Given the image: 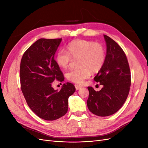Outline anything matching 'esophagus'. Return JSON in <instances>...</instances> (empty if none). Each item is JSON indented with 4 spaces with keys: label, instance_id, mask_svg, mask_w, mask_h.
<instances>
[{
    "label": "esophagus",
    "instance_id": "1",
    "mask_svg": "<svg viewBox=\"0 0 148 148\" xmlns=\"http://www.w3.org/2000/svg\"><path fill=\"white\" fill-rule=\"evenodd\" d=\"M75 88H76V90H78L79 89L82 88L81 86H79V85H77V84H75Z\"/></svg>",
    "mask_w": 148,
    "mask_h": 148
}]
</instances>
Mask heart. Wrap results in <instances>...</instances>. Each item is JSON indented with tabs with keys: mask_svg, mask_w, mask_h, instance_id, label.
Masks as SVG:
<instances>
[{
	"mask_svg": "<svg viewBox=\"0 0 148 148\" xmlns=\"http://www.w3.org/2000/svg\"><path fill=\"white\" fill-rule=\"evenodd\" d=\"M68 52L60 49L56 55L57 64L62 69H66L72 60L79 59V69L70 70L66 73L69 81L82 84L92 73H97L103 67L106 61V50L101 44L84 39H75L70 42Z\"/></svg>",
	"mask_w": 148,
	"mask_h": 148,
	"instance_id": "heart-1",
	"label": "heart"
}]
</instances>
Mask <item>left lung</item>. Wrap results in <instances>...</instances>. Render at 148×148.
<instances>
[{"mask_svg":"<svg viewBox=\"0 0 148 148\" xmlns=\"http://www.w3.org/2000/svg\"><path fill=\"white\" fill-rule=\"evenodd\" d=\"M107 46L106 61L95 81L103 88L96 91L89 86L87 106L94 114L107 117L115 114L123 105L130 91L131 73L123 49L112 39L104 35Z\"/></svg>","mask_w":148,"mask_h":148,"instance_id":"8db88e82","label":"left lung"}]
</instances>
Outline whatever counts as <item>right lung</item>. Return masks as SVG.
I'll return each mask as SVG.
<instances>
[{
    "label": "right lung",
    "mask_w": 148,
    "mask_h": 148,
    "mask_svg": "<svg viewBox=\"0 0 148 148\" xmlns=\"http://www.w3.org/2000/svg\"><path fill=\"white\" fill-rule=\"evenodd\" d=\"M62 39L41 38L25 51L20 63L21 89L29 108L39 117L57 120L68 110V99L75 91L72 83L62 85L60 91L52 88L64 77L54 56Z\"/></svg>",
    "instance_id": "1"
}]
</instances>
